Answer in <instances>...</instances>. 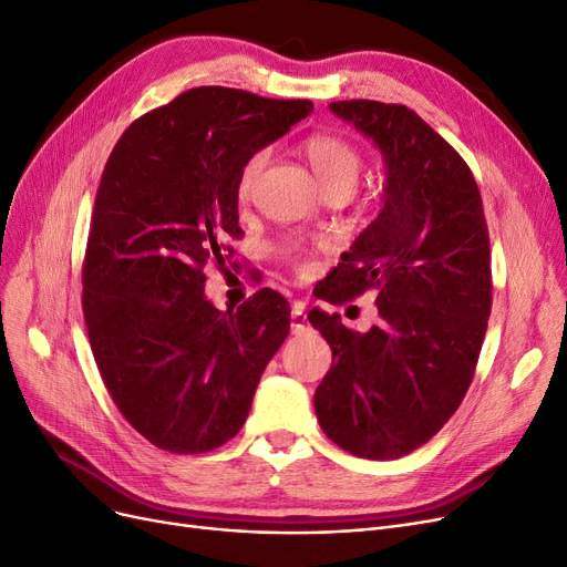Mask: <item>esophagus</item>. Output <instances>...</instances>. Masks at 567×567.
<instances>
[{"instance_id": "obj_1", "label": "esophagus", "mask_w": 567, "mask_h": 567, "mask_svg": "<svg viewBox=\"0 0 567 567\" xmlns=\"http://www.w3.org/2000/svg\"><path fill=\"white\" fill-rule=\"evenodd\" d=\"M308 331V318L303 306L291 308V333H303Z\"/></svg>"}]
</instances>
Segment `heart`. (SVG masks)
Returning <instances> with one entry per match:
<instances>
[{"label":"heart","instance_id":"1","mask_svg":"<svg viewBox=\"0 0 567 567\" xmlns=\"http://www.w3.org/2000/svg\"><path fill=\"white\" fill-rule=\"evenodd\" d=\"M301 152L308 158L312 173H316L324 194L329 192H348L358 186L362 173V158L350 142L337 135H312L301 144ZM268 161V152L251 154L238 175V198L247 200L251 196L264 165Z\"/></svg>","mask_w":567,"mask_h":567}]
</instances>
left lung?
Here are the masks:
<instances>
[{
	"instance_id": "obj_1",
	"label": "left lung",
	"mask_w": 567,
	"mask_h": 567,
	"mask_svg": "<svg viewBox=\"0 0 567 567\" xmlns=\"http://www.w3.org/2000/svg\"><path fill=\"white\" fill-rule=\"evenodd\" d=\"M383 156V207L320 299L343 303L379 289L381 324L350 331L312 308L331 348L316 390L318 423L367 460H396L446 425L472 383L491 318V243L478 186L453 146L404 104L331 102Z\"/></svg>"
}]
</instances>
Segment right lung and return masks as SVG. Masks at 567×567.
I'll use <instances>...</instances> for the list:
<instances>
[{"mask_svg":"<svg viewBox=\"0 0 567 567\" xmlns=\"http://www.w3.org/2000/svg\"><path fill=\"white\" fill-rule=\"evenodd\" d=\"M312 112L200 86L144 114L104 165L83 259V318L114 404L146 442L207 453L234 439L289 333V303L261 289L238 310L205 297V264L240 236L245 161Z\"/></svg>","mask_w":567,"mask_h":567,"instance_id":"right-lung-1","label":"right lung"}]
</instances>
